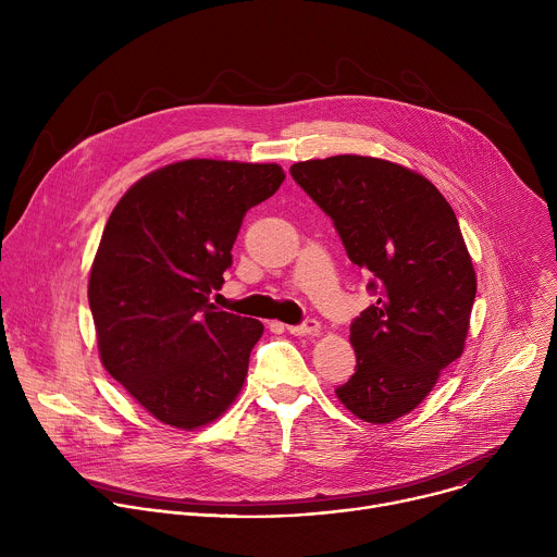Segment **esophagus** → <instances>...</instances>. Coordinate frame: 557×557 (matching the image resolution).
I'll return each instance as SVG.
<instances>
[{"label":"esophagus","instance_id":"34e87169","mask_svg":"<svg viewBox=\"0 0 557 557\" xmlns=\"http://www.w3.org/2000/svg\"><path fill=\"white\" fill-rule=\"evenodd\" d=\"M286 331L290 333V335H317L320 333V322L317 320H304L301 324H297V326H286Z\"/></svg>","mask_w":557,"mask_h":557}]
</instances>
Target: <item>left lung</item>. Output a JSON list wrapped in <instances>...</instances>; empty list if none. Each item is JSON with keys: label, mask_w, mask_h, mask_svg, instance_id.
<instances>
[{"label": "left lung", "mask_w": 557, "mask_h": 557, "mask_svg": "<svg viewBox=\"0 0 557 557\" xmlns=\"http://www.w3.org/2000/svg\"><path fill=\"white\" fill-rule=\"evenodd\" d=\"M376 297L350 324L355 374L335 392L361 421L412 412L462 355L475 273L454 209L421 174L370 156L290 168Z\"/></svg>", "instance_id": "obj_1"}]
</instances>
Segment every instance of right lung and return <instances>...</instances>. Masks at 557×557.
Instances as JSON below:
<instances>
[{"label": "right lung", "mask_w": 557, "mask_h": 557, "mask_svg": "<svg viewBox=\"0 0 557 557\" xmlns=\"http://www.w3.org/2000/svg\"><path fill=\"white\" fill-rule=\"evenodd\" d=\"M284 178L273 163L191 158L147 174L114 207L88 284L99 355L158 421L196 430L243 389L264 326L209 293L247 211Z\"/></svg>", "instance_id": "obj_1"}]
</instances>
